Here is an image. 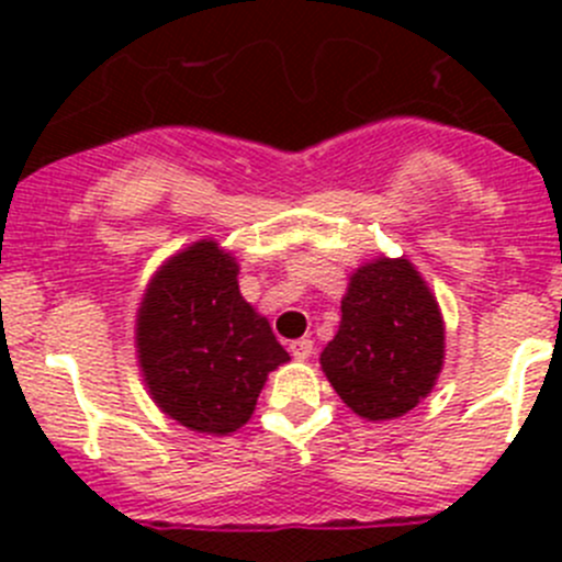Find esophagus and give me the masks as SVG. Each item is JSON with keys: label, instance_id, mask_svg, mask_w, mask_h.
I'll return each mask as SVG.
<instances>
[{"label": "esophagus", "instance_id": "obj_1", "mask_svg": "<svg viewBox=\"0 0 562 562\" xmlns=\"http://www.w3.org/2000/svg\"><path fill=\"white\" fill-rule=\"evenodd\" d=\"M313 350H315V342L313 339H293L291 342V353H293V359H299V361H304V359H310V356H313Z\"/></svg>", "mask_w": 562, "mask_h": 562}]
</instances>
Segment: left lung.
Segmentation results:
<instances>
[{"mask_svg":"<svg viewBox=\"0 0 562 562\" xmlns=\"http://www.w3.org/2000/svg\"><path fill=\"white\" fill-rule=\"evenodd\" d=\"M446 359V323L416 266L381 258L350 274L342 321L321 353L339 400L367 422H391L427 400Z\"/></svg>","mask_w":562,"mask_h":562,"instance_id":"left-lung-1","label":"left lung"}]
</instances>
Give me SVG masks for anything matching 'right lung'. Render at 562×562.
<instances>
[{
	"label": "right lung",
	"mask_w": 562,
	"mask_h": 562,
	"mask_svg": "<svg viewBox=\"0 0 562 562\" xmlns=\"http://www.w3.org/2000/svg\"><path fill=\"white\" fill-rule=\"evenodd\" d=\"M239 263L214 239L171 255L135 315L138 367L155 405L181 427H245L269 372L291 361L269 321L239 291Z\"/></svg>",
	"instance_id": "1"
}]
</instances>
